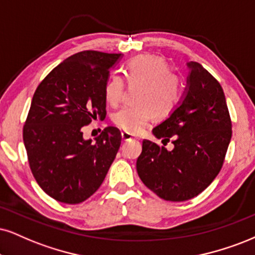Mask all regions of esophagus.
Returning <instances> with one entry per match:
<instances>
[{"mask_svg": "<svg viewBox=\"0 0 255 255\" xmlns=\"http://www.w3.org/2000/svg\"><path fill=\"white\" fill-rule=\"evenodd\" d=\"M122 138H123V140L136 139V137H133V134H131V133H128V132H125V131H123V132H122Z\"/></svg>", "mask_w": 255, "mask_h": 255, "instance_id": "1", "label": "esophagus"}]
</instances>
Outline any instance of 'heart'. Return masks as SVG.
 Returning <instances> with one entry per match:
<instances>
[{"mask_svg": "<svg viewBox=\"0 0 255 255\" xmlns=\"http://www.w3.org/2000/svg\"><path fill=\"white\" fill-rule=\"evenodd\" d=\"M128 86H140L134 100L136 105H127L112 116L116 127L128 133H139L152 121L170 116L181 99V80L171 72L170 66L158 55H139L128 62L124 70ZM125 93V81L112 74L104 86L106 103L117 106Z\"/></svg>", "mask_w": 255, "mask_h": 255, "instance_id": "heart-1", "label": "heart"}]
</instances>
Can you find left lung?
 I'll list each match as a JSON object with an SVG mask.
<instances>
[{
	"instance_id": "obj_1",
	"label": "left lung",
	"mask_w": 255,
	"mask_h": 255,
	"mask_svg": "<svg viewBox=\"0 0 255 255\" xmlns=\"http://www.w3.org/2000/svg\"><path fill=\"white\" fill-rule=\"evenodd\" d=\"M183 99L152 130L164 146L144 139L137 172L144 184L165 201L197 196L214 181L224 164L232 138V121L221 85L199 62H188Z\"/></svg>"
}]
</instances>
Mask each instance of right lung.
I'll return each mask as SVG.
<instances>
[{"instance_id": "right-lung-1", "label": "right lung", "mask_w": 255, "mask_h": 255, "mask_svg": "<svg viewBox=\"0 0 255 255\" xmlns=\"http://www.w3.org/2000/svg\"><path fill=\"white\" fill-rule=\"evenodd\" d=\"M122 54L84 51L49 72L31 99L23 127L28 162L37 184L53 199L77 204L102 185L122 143L121 131L108 127L85 140L81 128L104 119V86Z\"/></svg>"}]
</instances>
